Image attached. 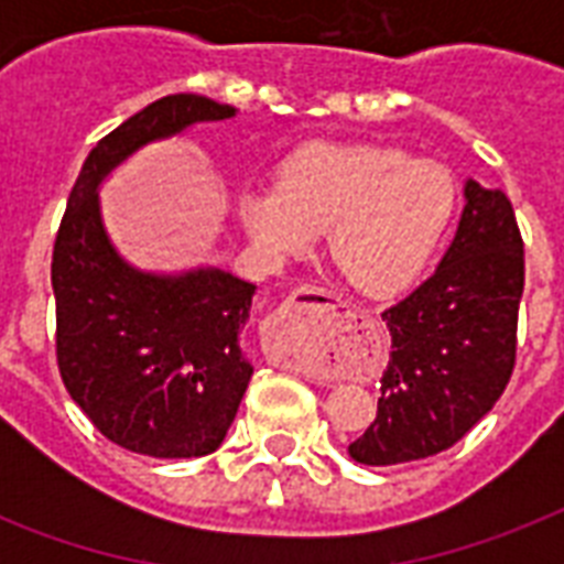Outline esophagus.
Segmentation results:
<instances>
[{
  "label": "esophagus",
  "mask_w": 564,
  "mask_h": 564,
  "mask_svg": "<svg viewBox=\"0 0 564 564\" xmlns=\"http://www.w3.org/2000/svg\"><path fill=\"white\" fill-rule=\"evenodd\" d=\"M351 318L348 304L330 295L322 286H301L283 301L274 313L272 325L278 334H286L299 343H318L339 334V327Z\"/></svg>",
  "instance_id": "1"
}]
</instances>
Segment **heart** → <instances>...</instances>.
I'll list each match as a JSON object with an SVG mask.
<instances>
[{"mask_svg": "<svg viewBox=\"0 0 564 564\" xmlns=\"http://www.w3.org/2000/svg\"><path fill=\"white\" fill-rule=\"evenodd\" d=\"M242 228L269 260H290L327 230V254L371 299L406 290L445 234L454 181L433 163L375 143H307L281 163L278 187L242 189Z\"/></svg>", "mask_w": 564, "mask_h": 564, "instance_id": "1", "label": "heart"}]
</instances>
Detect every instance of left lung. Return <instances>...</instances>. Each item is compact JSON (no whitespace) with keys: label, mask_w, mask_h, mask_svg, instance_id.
Returning a JSON list of instances; mask_svg holds the SVG:
<instances>
[{"label":"left lung","mask_w":564,"mask_h":564,"mask_svg":"<svg viewBox=\"0 0 564 564\" xmlns=\"http://www.w3.org/2000/svg\"><path fill=\"white\" fill-rule=\"evenodd\" d=\"M524 239L503 189L465 184V210L442 263L389 310V366L377 415L351 459L401 465L454 447L498 403L516 369Z\"/></svg>","instance_id":"1"}]
</instances>
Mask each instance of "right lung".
Instances as JSON below:
<instances>
[{
  "label": "right lung",
  "mask_w": 564,
  "mask_h": 564,
  "mask_svg": "<svg viewBox=\"0 0 564 564\" xmlns=\"http://www.w3.org/2000/svg\"><path fill=\"white\" fill-rule=\"evenodd\" d=\"M237 108L178 93L101 137L66 202L52 251L55 354L66 392L113 445L189 459L221 445L251 380L239 348L254 283L221 269L149 274L110 246L99 184L140 145Z\"/></svg>",
  "instance_id": "right-lung-1"
}]
</instances>
